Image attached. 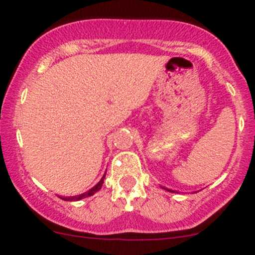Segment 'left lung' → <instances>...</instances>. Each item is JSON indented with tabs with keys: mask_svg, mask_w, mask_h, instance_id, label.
Instances as JSON below:
<instances>
[{
	"mask_svg": "<svg viewBox=\"0 0 255 255\" xmlns=\"http://www.w3.org/2000/svg\"><path fill=\"white\" fill-rule=\"evenodd\" d=\"M161 189H164V190H166V191H169V192H176V194H177V191H173V190H170V189H168V187H163V186H161Z\"/></svg>",
	"mask_w": 255,
	"mask_h": 255,
	"instance_id": "obj_1",
	"label": "left lung"
}]
</instances>
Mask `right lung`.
Returning <instances> with one entry per match:
<instances>
[{
    "instance_id": "add662e5",
    "label": "right lung",
    "mask_w": 255,
    "mask_h": 255,
    "mask_svg": "<svg viewBox=\"0 0 255 255\" xmlns=\"http://www.w3.org/2000/svg\"><path fill=\"white\" fill-rule=\"evenodd\" d=\"M105 176H106V173L104 174V176L101 177V180H100V181L97 182V184L95 185V186L92 187V189H90L89 191L84 192V194H81V195H78V196H69V197L59 196V197H60L61 200H65V201H79V200L86 199V197H90V196H92V195H95V194H96V192L99 191V190H101V187H102V184H104Z\"/></svg>"
}]
</instances>
